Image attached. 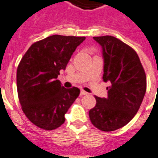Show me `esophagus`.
<instances>
[{"label": "esophagus", "instance_id": "1", "mask_svg": "<svg viewBox=\"0 0 158 158\" xmlns=\"http://www.w3.org/2000/svg\"><path fill=\"white\" fill-rule=\"evenodd\" d=\"M87 92H86L85 91H83V90H81V91H80V95H87Z\"/></svg>", "mask_w": 158, "mask_h": 158}]
</instances>
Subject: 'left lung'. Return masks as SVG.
<instances>
[{"instance_id": "1", "label": "left lung", "mask_w": 158, "mask_h": 158, "mask_svg": "<svg viewBox=\"0 0 158 158\" xmlns=\"http://www.w3.org/2000/svg\"><path fill=\"white\" fill-rule=\"evenodd\" d=\"M102 46L104 82L109 81L107 98L95 96L89 111L91 122L104 132L126 125L138 112L146 91V75L133 49L112 36L94 37Z\"/></svg>"}]
</instances>
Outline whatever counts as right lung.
<instances>
[{
    "mask_svg": "<svg viewBox=\"0 0 158 158\" xmlns=\"http://www.w3.org/2000/svg\"><path fill=\"white\" fill-rule=\"evenodd\" d=\"M85 38L52 35L34 42L22 57L17 70L18 99L26 117L38 128L60 127L79 96L78 87L64 88L57 78Z\"/></svg>",
    "mask_w": 158,
    "mask_h": 158,
    "instance_id": "1",
    "label": "right lung"
}]
</instances>
